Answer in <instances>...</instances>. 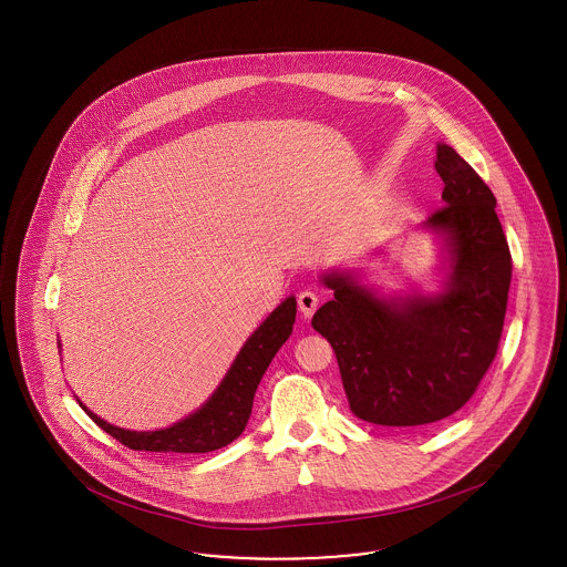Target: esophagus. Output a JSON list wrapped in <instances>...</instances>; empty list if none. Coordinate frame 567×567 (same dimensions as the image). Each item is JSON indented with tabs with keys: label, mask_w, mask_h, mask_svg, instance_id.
<instances>
[{
	"label": "esophagus",
	"mask_w": 567,
	"mask_h": 567,
	"mask_svg": "<svg viewBox=\"0 0 567 567\" xmlns=\"http://www.w3.org/2000/svg\"><path fill=\"white\" fill-rule=\"evenodd\" d=\"M298 306H300L301 315L303 319H310L319 306V296L312 291V289H306L298 296Z\"/></svg>",
	"instance_id": "1"
}]
</instances>
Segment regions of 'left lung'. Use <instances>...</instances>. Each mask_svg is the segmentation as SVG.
Instances as JSON below:
<instances>
[{"label":"left lung","mask_w":567,"mask_h":567,"mask_svg":"<svg viewBox=\"0 0 567 567\" xmlns=\"http://www.w3.org/2000/svg\"><path fill=\"white\" fill-rule=\"evenodd\" d=\"M434 167L445 205L424 225L447 239V289L390 303L351 278L326 276L333 300L312 317L333 347L349 409L379 426H422L456 413L499 349L512 255L497 199L454 147L439 145Z\"/></svg>","instance_id":"8db88e82"}]
</instances>
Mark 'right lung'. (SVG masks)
Returning a JSON list of instances; mask_svg holds the SVG:
<instances>
[{"mask_svg": "<svg viewBox=\"0 0 567 567\" xmlns=\"http://www.w3.org/2000/svg\"><path fill=\"white\" fill-rule=\"evenodd\" d=\"M296 298L282 301L264 326L252 333L235 358L234 367L223 379L214 396L190 417L175 426L154 433H134L106 424L99 415L85 413L101 426L104 433L117 439L122 445L143 452H175V454H203L214 452L235 441L246 429L252 411V399L271 358L293 332Z\"/></svg>", "mask_w": 567, "mask_h": 567, "instance_id": "obj_1", "label": "right lung"}]
</instances>
